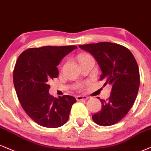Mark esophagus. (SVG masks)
<instances>
[{
    "label": "esophagus",
    "mask_w": 151,
    "mask_h": 151,
    "mask_svg": "<svg viewBox=\"0 0 151 151\" xmlns=\"http://www.w3.org/2000/svg\"><path fill=\"white\" fill-rule=\"evenodd\" d=\"M89 97H87L86 96H77V97H76V99H77V101H83V100H87L88 99Z\"/></svg>",
    "instance_id": "esophagus-1"
}]
</instances>
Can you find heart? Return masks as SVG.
I'll return each instance as SVG.
<instances>
[{
  "label": "heart",
  "instance_id": "heart-1",
  "mask_svg": "<svg viewBox=\"0 0 151 151\" xmlns=\"http://www.w3.org/2000/svg\"><path fill=\"white\" fill-rule=\"evenodd\" d=\"M90 57H91L88 55H82L80 56V61L83 60V59H84L90 58Z\"/></svg>",
  "mask_w": 151,
  "mask_h": 151
}]
</instances>
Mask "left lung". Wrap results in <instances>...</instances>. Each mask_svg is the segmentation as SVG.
Here are the masks:
<instances>
[{"label":"left lung","mask_w":151,"mask_h":151,"mask_svg":"<svg viewBox=\"0 0 151 151\" xmlns=\"http://www.w3.org/2000/svg\"><path fill=\"white\" fill-rule=\"evenodd\" d=\"M90 53L101 70L100 81L112 85L109 99H100L101 109L92 115L101 126L114 124L127 114L138 94L140 76L139 67L127 48L116 43L101 42L79 45Z\"/></svg>","instance_id":"1"}]
</instances>
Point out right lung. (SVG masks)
Instances as JSON below:
<instances>
[{"instance_id":"obj_1","label":"right lung","mask_w":151,"mask_h":151,"mask_svg":"<svg viewBox=\"0 0 151 151\" xmlns=\"http://www.w3.org/2000/svg\"><path fill=\"white\" fill-rule=\"evenodd\" d=\"M77 48L71 46H45L23 52L18 57L13 81L17 95L27 114L37 124L56 128L68 121L75 97L50 95L48 81L57 78V66L66 55Z\"/></svg>"}]
</instances>
